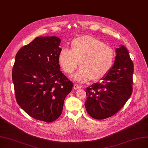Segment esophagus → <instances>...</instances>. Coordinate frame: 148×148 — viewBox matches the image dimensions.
I'll return each mask as SVG.
<instances>
[{"label":"esophagus","mask_w":148,"mask_h":148,"mask_svg":"<svg viewBox=\"0 0 148 148\" xmlns=\"http://www.w3.org/2000/svg\"><path fill=\"white\" fill-rule=\"evenodd\" d=\"M83 88V86H80L78 84H74V89H75V90H77V89H79V88Z\"/></svg>","instance_id":"1"}]
</instances>
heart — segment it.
Here are the masks:
<instances>
[{
	"instance_id": "obj_1",
	"label": "heart",
	"mask_w": 148,
	"mask_h": 148,
	"mask_svg": "<svg viewBox=\"0 0 148 148\" xmlns=\"http://www.w3.org/2000/svg\"><path fill=\"white\" fill-rule=\"evenodd\" d=\"M114 58L112 48L94 37L82 36L71 42V49H62L58 61L68 74L74 73L80 63L81 66L73 78L84 83L91 78L98 80L103 77L112 67Z\"/></svg>"
}]
</instances>
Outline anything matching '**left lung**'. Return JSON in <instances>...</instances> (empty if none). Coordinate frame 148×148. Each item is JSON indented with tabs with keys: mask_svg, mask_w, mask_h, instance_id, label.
Returning a JSON list of instances; mask_svg holds the SVG:
<instances>
[{
	"mask_svg": "<svg viewBox=\"0 0 148 148\" xmlns=\"http://www.w3.org/2000/svg\"><path fill=\"white\" fill-rule=\"evenodd\" d=\"M114 63L98 82L86 88L85 106L90 115L96 119L110 117L118 112L132 92L134 64L125 46L116 49Z\"/></svg>",
	"mask_w": 148,
	"mask_h": 148,
	"instance_id": "8db88e82",
	"label": "left lung"
}]
</instances>
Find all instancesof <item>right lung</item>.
I'll list each match as a JSON object with an SVG mask.
<instances>
[{"mask_svg": "<svg viewBox=\"0 0 148 148\" xmlns=\"http://www.w3.org/2000/svg\"><path fill=\"white\" fill-rule=\"evenodd\" d=\"M60 42L57 36L36 37L19 49L12 70L18 105L31 117L46 123L60 116L73 86L60 70Z\"/></svg>", "mask_w": 148, "mask_h": 148, "instance_id": "1", "label": "right lung"}]
</instances>
